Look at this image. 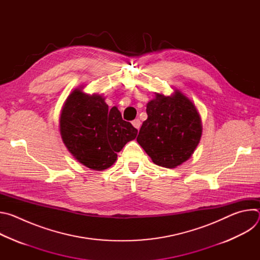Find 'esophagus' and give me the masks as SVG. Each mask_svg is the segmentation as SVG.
Wrapping results in <instances>:
<instances>
[{
    "label": "esophagus",
    "instance_id": "34e87169",
    "mask_svg": "<svg viewBox=\"0 0 260 260\" xmlns=\"http://www.w3.org/2000/svg\"><path fill=\"white\" fill-rule=\"evenodd\" d=\"M132 123H133L134 127H136L137 129H140V127H141V121H140V119H135Z\"/></svg>",
    "mask_w": 260,
    "mask_h": 260
}]
</instances>
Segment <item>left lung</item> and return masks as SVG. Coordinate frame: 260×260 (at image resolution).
Here are the masks:
<instances>
[{
  "mask_svg": "<svg viewBox=\"0 0 260 260\" xmlns=\"http://www.w3.org/2000/svg\"><path fill=\"white\" fill-rule=\"evenodd\" d=\"M146 112L148 118L137 141L152 161L174 169L188 160L203 133L201 115L192 101L177 88L171 95L155 92V98L147 103Z\"/></svg>",
  "mask_w": 260,
  "mask_h": 260,
  "instance_id": "1",
  "label": "left lung"
}]
</instances>
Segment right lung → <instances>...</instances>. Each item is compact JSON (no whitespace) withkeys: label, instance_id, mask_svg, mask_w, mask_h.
I'll use <instances>...</instances> for the list:
<instances>
[{"label":"right lung","instance_id":"add662e5","mask_svg":"<svg viewBox=\"0 0 260 260\" xmlns=\"http://www.w3.org/2000/svg\"><path fill=\"white\" fill-rule=\"evenodd\" d=\"M81 85L67 98L59 116V133L69 152L78 162L104 171L117 159L138 131L124 121L116 106L109 109L102 94H87Z\"/></svg>","mask_w":260,"mask_h":260}]
</instances>
